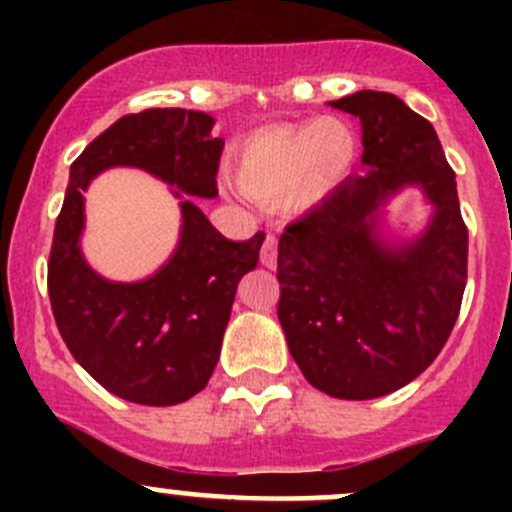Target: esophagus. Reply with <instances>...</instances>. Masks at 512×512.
<instances>
[{"label":"esophagus","instance_id":"esophagus-1","mask_svg":"<svg viewBox=\"0 0 512 512\" xmlns=\"http://www.w3.org/2000/svg\"><path fill=\"white\" fill-rule=\"evenodd\" d=\"M260 262L265 267H275L277 265V240L272 235L265 237V242H262V252H260Z\"/></svg>","mask_w":512,"mask_h":512}]
</instances>
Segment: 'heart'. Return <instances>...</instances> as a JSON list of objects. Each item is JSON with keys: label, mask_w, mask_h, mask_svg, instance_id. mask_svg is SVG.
I'll use <instances>...</instances> for the list:
<instances>
[{"label": "heart", "mask_w": 512, "mask_h": 512, "mask_svg": "<svg viewBox=\"0 0 512 512\" xmlns=\"http://www.w3.org/2000/svg\"><path fill=\"white\" fill-rule=\"evenodd\" d=\"M354 153L352 126L337 118L260 128L237 143V183L265 203L312 205L347 175Z\"/></svg>", "instance_id": "1"}]
</instances>
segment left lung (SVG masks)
Masks as SVG:
<instances>
[{
	"instance_id": "8db88e82",
	"label": "left lung",
	"mask_w": 512,
	"mask_h": 512,
	"mask_svg": "<svg viewBox=\"0 0 512 512\" xmlns=\"http://www.w3.org/2000/svg\"><path fill=\"white\" fill-rule=\"evenodd\" d=\"M332 106L359 116L369 170L285 227L277 317L314 389L364 401L406 386L441 354L468 280V227L426 118L386 91ZM404 184H421L437 213L418 241L391 251L375 237V208Z\"/></svg>"
}]
</instances>
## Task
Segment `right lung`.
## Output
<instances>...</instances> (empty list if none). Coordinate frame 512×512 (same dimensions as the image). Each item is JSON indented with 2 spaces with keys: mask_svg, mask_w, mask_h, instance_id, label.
I'll return each mask as SVG.
<instances>
[{
  "mask_svg": "<svg viewBox=\"0 0 512 512\" xmlns=\"http://www.w3.org/2000/svg\"><path fill=\"white\" fill-rule=\"evenodd\" d=\"M213 126V116L185 108L128 113L71 163L49 252L51 312L74 359L133 404H183L205 389L237 282L257 267L265 232L232 242L185 200L180 245L168 265L143 282H106L79 250L84 190L101 170L136 165L183 193L215 198L223 138L213 136Z\"/></svg>",
  "mask_w": 512,
  "mask_h": 512,
  "instance_id": "right-lung-1",
  "label": "right lung"
}]
</instances>
